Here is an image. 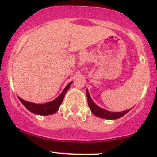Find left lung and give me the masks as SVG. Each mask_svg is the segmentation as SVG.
Masks as SVG:
<instances>
[{"instance_id": "8db88e82", "label": "left lung", "mask_w": 157, "mask_h": 157, "mask_svg": "<svg viewBox=\"0 0 157 157\" xmlns=\"http://www.w3.org/2000/svg\"><path fill=\"white\" fill-rule=\"evenodd\" d=\"M86 95H87V100H88V104L90 107V110L93 112L94 115H96V117H100V118L108 119V120H115V119H118L120 117H123L124 115H125L128 112L130 111L132 108L128 109L127 110H124V111L121 112H111L108 111V110H105V109L101 108L99 106L96 104L92 100L91 96H90V93H89L88 90H86Z\"/></svg>"}]
</instances>
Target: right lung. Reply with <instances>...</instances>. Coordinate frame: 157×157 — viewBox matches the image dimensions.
<instances>
[{"mask_svg": "<svg viewBox=\"0 0 157 157\" xmlns=\"http://www.w3.org/2000/svg\"><path fill=\"white\" fill-rule=\"evenodd\" d=\"M71 83H72V82H69L65 88H64V90H63L62 93L59 95L55 100H54L51 102H49V103H44V104H43V103L37 104V103L25 101V100L20 98L19 96H18V99H19V100L21 101V103L26 107V109H28V110H29L30 112H32V113H36V114L38 115L53 114V113H56V112L59 110V107H60L63 100H64V95H65L67 90L70 88Z\"/></svg>", "mask_w": 157, "mask_h": 157, "instance_id": "obj_1", "label": "right lung"}]
</instances>
